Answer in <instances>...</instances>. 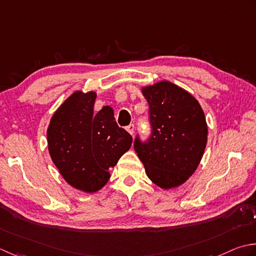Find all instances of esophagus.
<instances>
[{"instance_id": "1", "label": "esophagus", "mask_w": 256, "mask_h": 256, "mask_svg": "<svg viewBox=\"0 0 256 256\" xmlns=\"http://www.w3.org/2000/svg\"><path fill=\"white\" fill-rule=\"evenodd\" d=\"M126 130L130 134H134V124H130L129 126L126 127Z\"/></svg>"}]
</instances>
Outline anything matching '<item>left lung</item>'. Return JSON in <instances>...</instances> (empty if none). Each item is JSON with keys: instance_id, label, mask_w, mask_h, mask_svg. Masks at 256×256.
I'll list each match as a JSON object with an SVG mask.
<instances>
[{"instance_id": "obj_1", "label": "left lung", "mask_w": 256, "mask_h": 256, "mask_svg": "<svg viewBox=\"0 0 256 256\" xmlns=\"http://www.w3.org/2000/svg\"><path fill=\"white\" fill-rule=\"evenodd\" d=\"M142 94L152 132L146 142L137 136L134 148L148 178L162 189H172L194 174L204 154V112L190 92L168 80L142 87Z\"/></svg>"}]
</instances>
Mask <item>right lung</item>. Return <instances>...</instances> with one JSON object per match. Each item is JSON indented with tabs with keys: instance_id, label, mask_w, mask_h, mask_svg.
<instances>
[{
	"instance_id": "add662e5",
	"label": "right lung",
	"mask_w": 256,
	"mask_h": 256,
	"mask_svg": "<svg viewBox=\"0 0 256 256\" xmlns=\"http://www.w3.org/2000/svg\"><path fill=\"white\" fill-rule=\"evenodd\" d=\"M96 92L77 90L62 104L48 128L50 158L67 184L92 194L105 186L109 169L132 147V137L117 124L112 107L94 112Z\"/></svg>"
}]
</instances>
